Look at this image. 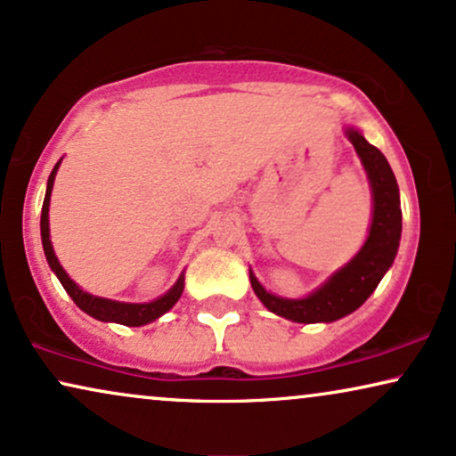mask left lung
I'll return each instance as SVG.
<instances>
[{
	"label": "left lung",
	"mask_w": 456,
	"mask_h": 456,
	"mask_svg": "<svg viewBox=\"0 0 456 456\" xmlns=\"http://www.w3.org/2000/svg\"><path fill=\"white\" fill-rule=\"evenodd\" d=\"M346 135L354 145L356 154L361 156L373 190V221L365 246L323 288H319L305 300L277 298L258 283V279L250 271L252 289L260 302L271 313L289 321H298V323H321V321L330 323V321L342 319L356 311L378 288L398 252L403 210H400L396 177H394L386 156L369 143L359 131L348 129Z\"/></svg>",
	"instance_id": "1"
}]
</instances>
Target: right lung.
I'll return each instance as SVG.
<instances>
[{
  "label": "right lung",
  "instance_id": "right-lung-1",
  "mask_svg": "<svg viewBox=\"0 0 456 456\" xmlns=\"http://www.w3.org/2000/svg\"><path fill=\"white\" fill-rule=\"evenodd\" d=\"M60 162H56L53 171L47 179V191H45V200H44V208H41V241H44V250H45V258L50 263L52 271L56 273L60 283L64 285V289L69 291V296L75 300V305L85 311L91 317L100 319V321H114V323L120 325H129V327H139L150 323L165 314L168 308L175 306V302L179 300L181 291H183V275L179 277V281L173 285L171 291H167L165 296L154 302H148V305H125V302H114V300H106V298H97V296H91L87 291L78 289V285L72 281V279L66 275L62 266H60L56 254H53L52 241H50V221H47V210H50V196H52V185H53V177H56Z\"/></svg>",
  "mask_w": 456,
  "mask_h": 456
}]
</instances>
